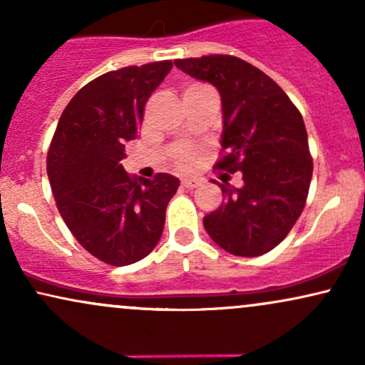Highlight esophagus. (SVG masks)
Returning <instances> with one entry per match:
<instances>
[{
  "label": "esophagus",
  "instance_id": "34e87169",
  "mask_svg": "<svg viewBox=\"0 0 365 365\" xmlns=\"http://www.w3.org/2000/svg\"><path fill=\"white\" fill-rule=\"evenodd\" d=\"M182 185L185 187V188H194V187L199 185V180H195V178H183L182 180Z\"/></svg>",
  "mask_w": 365,
  "mask_h": 365
}]
</instances>
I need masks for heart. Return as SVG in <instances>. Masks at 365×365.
I'll use <instances>...</instances> for the list:
<instances>
[{"label":"heart","mask_w":365,"mask_h":365,"mask_svg":"<svg viewBox=\"0 0 365 365\" xmlns=\"http://www.w3.org/2000/svg\"><path fill=\"white\" fill-rule=\"evenodd\" d=\"M202 91H209V87L202 86V83H192V86L187 87L185 94H194V92H202ZM194 161H195V153L190 148H178L175 150V165H177L180 170H190L192 166H194Z\"/></svg>","instance_id":"obj_1"}]
</instances>
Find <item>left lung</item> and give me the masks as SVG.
<instances>
[{
  "mask_svg": "<svg viewBox=\"0 0 365 365\" xmlns=\"http://www.w3.org/2000/svg\"><path fill=\"white\" fill-rule=\"evenodd\" d=\"M175 66L220 91L225 156L215 168L244 178L240 188L220 185L225 202L204 216V228L233 255L269 252L302 215L311 185L302 115L273 78L237 56L209 54Z\"/></svg>",
  "mask_w": 365,
  "mask_h": 365,
  "instance_id": "left-lung-1",
  "label": "left lung"
}]
</instances>
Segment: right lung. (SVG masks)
<instances>
[{"mask_svg":"<svg viewBox=\"0 0 365 365\" xmlns=\"http://www.w3.org/2000/svg\"><path fill=\"white\" fill-rule=\"evenodd\" d=\"M171 66L156 61L94 78L61 113L49 145L48 178L63 221L87 252L111 266L150 254L180 185L168 173L137 183L121 165L149 96Z\"/></svg>","mask_w":365,"mask_h":365,"instance_id":"right-lung-1","label":"right lung"}]
</instances>
